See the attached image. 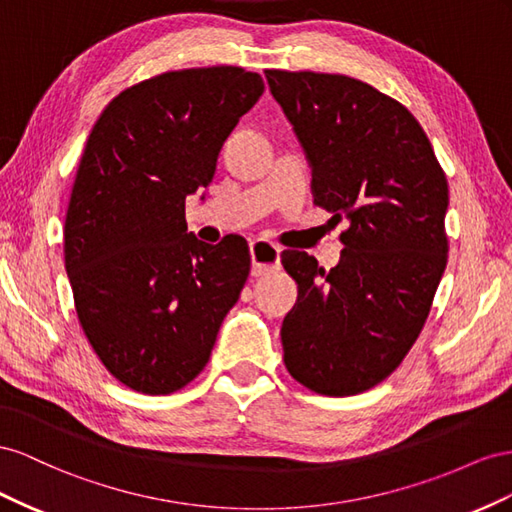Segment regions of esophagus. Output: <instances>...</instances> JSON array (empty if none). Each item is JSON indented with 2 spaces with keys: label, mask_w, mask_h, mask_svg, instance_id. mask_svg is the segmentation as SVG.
I'll use <instances>...</instances> for the list:
<instances>
[{
  "label": "esophagus",
  "mask_w": 512,
  "mask_h": 512,
  "mask_svg": "<svg viewBox=\"0 0 512 512\" xmlns=\"http://www.w3.org/2000/svg\"><path fill=\"white\" fill-rule=\"evenodd\" d=\"M251 248V274L253 276H264L268 272L281 270V248L274 246L272 242L266 240H253L248 244Z\"/></svg>",
  "instance_id": "esophagus-1"
}]
</instances>
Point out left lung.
Here are the masks:
<instances>
[{"mask_svg":"<svg viewBox=\"0 0 512 512\" xmlns=\"http://www.w3.org/2000/svg\"><path fill=\"white\" fill-rule=\"evenodd\" d=\"M311 167L317 206L347 218L330 272L281 255L298 300L281 328L291 377L328 397L373 388L399 367L431 311L448 255V182L401 102L345 75L266 70Z\"/></svg>","mask_w":512,"mask_h":512,"instance_id":"left-lung-1","label":"left lung"}]
</instances>
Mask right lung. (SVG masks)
<instances>
[{"label": "right lung", "mask_w": 512, "mask_h": 512, "mask_svg": "<svg viewBox=\"0 0 512 512\" xmlns=\"http://www.w3.org/2000/svg\"><path fill=\"white\" fill-rule=\"evenodd\" d=\"M261 94L264 79L238 66L165 72L115 96L85 143L64 225L66 274L87 341L137 392L193 382L240 298L246 240H197L184 203L210 186L223 143Z\"/></svg>", "instance_id": "add662e5"}]
</instances>
